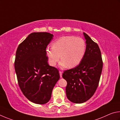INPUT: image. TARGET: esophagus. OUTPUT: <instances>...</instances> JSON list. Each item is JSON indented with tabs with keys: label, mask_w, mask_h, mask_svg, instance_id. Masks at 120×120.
I'll return each instance as SVG.
<instances>
[{
	"label": "esophagus",
	"mask_w": 120,
	"mask_h": 120,
	"mask_svg": "<svg viewBox=\"0 0 120 120\" xmlns=\"http://www.w3.org/2000/svg\"><path fill=\"white\" fill-rule=\"evenodd\" d=\"M59 73H60V77H62V71H60V72H59Z\"/></svg>",
	"instance_id": "1"
}]
</instances>
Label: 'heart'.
I'll return each mask as SVG.
<instances>
[{
    "instance_id": "1",
    "label": "heart",
    "mask_w": 120,
    "mask_h": 120,
    "mask_svg": "<svg viewBox=\"0 0 120 120\" xmlns=\"http://www.w3.org/2000/svg\"><path fill=\"white\" fill-rule=\"evenodd\" d=\"M85 51L86 43L83 38L66 36L55 40L52 47L46 48V54L50 65H55L60 56V65L74 68L81 62Z\"/></svg>"
}]
</instances>
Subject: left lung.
<instances>
[{
    "label": "left lung",
    "instance_id": "1",
    "mask_svg": "<svg viewBox=\"0 0 120 120\" xmlns=\"http://www.w3.org/2000/svg\"><path fill=\"white\" fill-rule=\"evenodd\" d=\"M86 51L81 62L74 68L64 71L63 78L67 81L66 93L75 103H82L94 95L99 83L103 68L101 52L97 43L83 33Z\"/></svg>",
    "mask_w": 120,
    "mask_h": 120
}]
</instances>
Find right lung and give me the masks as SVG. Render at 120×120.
I'll list each match as a JSON object with an SVG mask.
<instances>
[{"label": "right lung", "instance_id": "right-lung-1", "mask_svg": "<svg viewBox=\"0 0 120 120\" xmlns=\"http://www.w3.org/2000/svg\"><path fill=\"white\" fill-rule=\"evenodd\" d=\"M49 33H33L17 49L15 69L18 85L27 99L44 104L50 99L60 76L56 68L48 65L46 49L52 39Z\"/></svg>", "mask_w": 120, "mask_h": 120}]
</instances>
